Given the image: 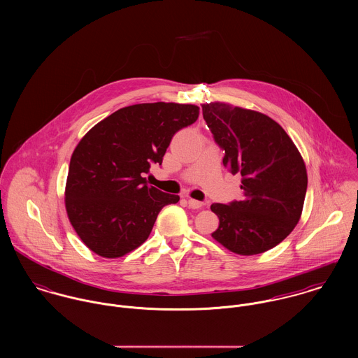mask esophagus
Segmentation results:
<instances>
[{
    "label": "esophagus",
    "mask_w": 358,
    "mask_h": 358,
    "mask_svg": "<svg viewBox=\"0 0 358 358\" xmlns=\"http://www.w3.org/2000/svg\"><path fill=\"white\" fill-rule=\"evenodd\" d=\"M186 203L193 209H200L204 205L201 201H197V200H193V199H186Z\"/></svg>",
    "instance_id": "obj_1"
}]
</instances>
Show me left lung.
I'll list each match as a JSON object with an SVG mask.
<instances>
[{
  "label": "left lung",
  "mask_w": 358,
  "mask_h": 358,
  "mask_svg": "<svg viewBox=\"0 0 358 358\" xmlns=\"http://www.w3.org/2000/svg\"><path fill=\"white\" fill-rule=\"evenodd\" d=\"M203 117L223 165L243 176V200L212 204L219 227L212 237L238 255L268 251L301 219L306 166L287 132L270 117L226 103L203 104Z\"/></svg>",
  "instance_id": "8db88e82"
}]
</instances>
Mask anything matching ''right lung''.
Here are the masks:
<instances>
[{"label": "right lung", "instance_id": "right-lung-1", "mask_svg": "<svg viewBox=\"0 0 358 358\" xmlns=\"http://www.w3.org/2000/svg\"><path fill=\"white\" fill-rule=\"evenodd\" d=\"M193 104L142 103L117 110L77 145L66 183V209L83 243L103 257H120L143 244L165 205L179 196L146 182L161 165L172 136L197 121Z\"/></svg>", "mask_w": 358, "mask_h": 358}]
</instances>
